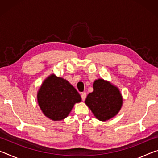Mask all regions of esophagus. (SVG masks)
I'll return each instance as SVG.
<instances>
[{"instance_id":"esophagus-1","label":"esophagus","mask_w":158,"mask_h":158,"mask_svg":"<svg viewBox=\"0 0 158 158\" xmlns=\"http://www.w3.org/2000/svg\"><path fill=\"white\" fill-rule=\"evenodd\" d=\"M81 99H82V100H83V101H84V100H85V98H86V93L83 92V93H81Z\"/></svg>"}]
</instances>
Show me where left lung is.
Returning a JSON list of instances; mask_svg holds the SVG:
<instances>
[{
    "instance_id": "1",
    "label": "left lung",
    "mask_w": 158,
    "mask_h": 158,
    "mask_svg": "<svg viewBox=\"0 0 158 158\" xmlns=\"http://www.w3.org/2000/svg\"><path fill=\"white\" fill-rule=\"evenodd\" d=\"M93 87V91L88 95L85 102L95 118L106 121L116 116L123 105L118 89L102 79L95 80Z\"/></svg>"
}]
</instances>
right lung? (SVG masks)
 <instances>
[{
  "instance_id": "1",
  "label": "right lung",
  "mask_w": 158,
  "mask_h": 158,
  "mask_svg": "<svg viewBox=\"0 0 158 158\" xmlns=\"http://www.w3.org/2000/svg\"><path fill=\"white\" fill-rule=\"evenodd\" d=\"M37 98L44 116L55 121L65 118L74 105L81 101L79 93L67 80L53 74L42 83Z\"/></svg>"
}]
</instances>
